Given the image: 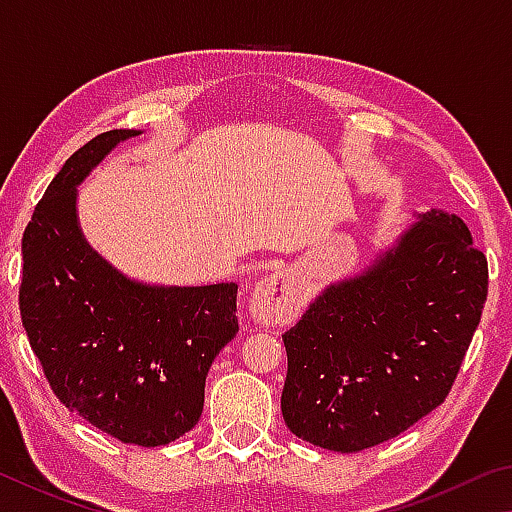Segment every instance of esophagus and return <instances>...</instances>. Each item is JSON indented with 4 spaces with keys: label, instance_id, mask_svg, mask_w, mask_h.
Instances as JSON below:
<instances>
[{
    "label": "esophagus",
    "instance_id": "obj_1",
    "mask_svg": "<svg viewBox=\"0 0 512 512\" xmlns=\"http://www.w3.org/2000/svg\"><path fill=\"white\" fill-rule=\"evenodd\" d=\"M248 307L259 325L291 323L302 307L296 275L289 268L264 275L250 293Z\"/></svg>",
    "mask_w": 512,
    "mask_h": 512
}]
</instances>
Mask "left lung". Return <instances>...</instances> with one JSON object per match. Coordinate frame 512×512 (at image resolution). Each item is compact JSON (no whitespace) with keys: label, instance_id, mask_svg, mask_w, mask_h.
Returning <instances> with one entry per match:
<instances>
[{"label":"left lung","instance_id":"8db88e82","mask_svg":"<svg viewBox=\"0 0 512 512\" xmlns=\"http://www.w3.org/2000/svg\"><path fill=\"white\" fill-rule=\"evenodd\" d=\"M418 219L282 336V415L311 445L350 454L386 443L452 391L488 296V259L456 214Z\"/></svg>","mask_w":512,"mask_h":512}]
</instances>
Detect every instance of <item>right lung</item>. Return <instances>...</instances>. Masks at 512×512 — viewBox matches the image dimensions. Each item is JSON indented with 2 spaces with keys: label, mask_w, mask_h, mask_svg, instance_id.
Listing matches in <instances>:
<instances>
[{
  "label": "right lung",
  "mask_w": 512,
  "mask_h": 512,
  "mask_svg": "<svg viewBox=\"0 0 512 512\" xmlns=\"http://www.w3.org/2000/svg\"><path fill=\"white\" fill-rule=\"evenodd\" d=\"M142 131H108L51 180L22 237L20 314L51 391L121 443L160 447L194 429L205 377L239 332L237 284L151 287L85 241L76 187Z\"/></svg>",
  "instance_id": "1"
}]
</instances>
